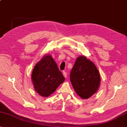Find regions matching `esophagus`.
Here are the masks:
<instances>
[{
    "instance_id": "esophagus-1",
    "label": "esophagus",
    "mask_w": 127,
    "mask_h": 127,
    "mask_svg": "<svg viewBox=\"0 0 127 127\" xmlns=\"http://www.w3.org/2000/svg\"><path fill=\"white\" fill-rule=\"evenodd\" d=\"M63 75H64V77H65V78H66L67 77V73H66V72H65V71H63Z\"/></svg>"
}]
</instances>
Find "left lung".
<instances>
[{"mask_svg": "<svg viewBox=\"0 0 127 127\" xmlns=\"http://www.w3.org/2000/svg\"><path fill=\"white\" fill-rule=\"evenodd\" d=\"M70 79L77 94L82 99H88L97 91L100 83V73L95 64L86 56L76 59Z\"/></svg>", "mask_w": 127, "mask_h": 127, "instance_id": "obj_1", "label": "left lung"}]
</instances>
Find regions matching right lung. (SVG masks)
Masks as SVG:
<instances>
[{"mask_svg": "<svg viewBox=\"0 0 127 127\" xmlns=\"http://www.w3.org/2000/svg\"><path fill=\"white\" fill-rule=\"evenodd\" d=\"M65 79L50 54L45 55L36 64L31 75L34 90L45 97L52 94Z\"/></svg>", "mask_w": 127, "mask_h": 127, "instance_id": "add662e5", "label": "right lung"}]
</instances>
